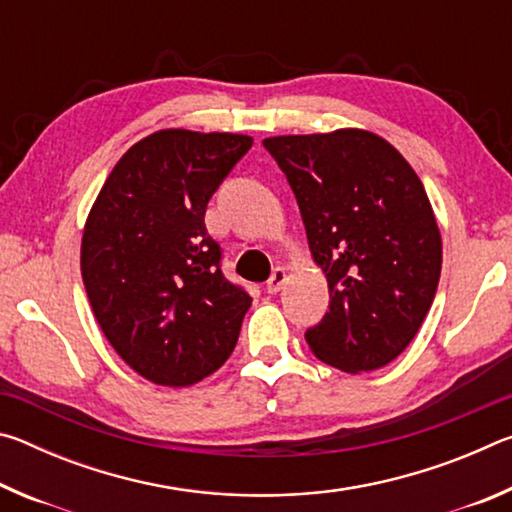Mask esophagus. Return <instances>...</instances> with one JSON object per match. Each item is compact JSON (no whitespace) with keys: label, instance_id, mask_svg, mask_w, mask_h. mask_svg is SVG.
Segmentation results:
<instances>
[{"label":"esophagus","instance_id":"1","mask_svg":"<svg viewBox=\"0 0 512 512\" xmlns=\"http://www.w3.org/2000/svg\"><path fill=\"white\" fill-rule=\"evenodd\" d=\"M287 280H289V273L284 271V268L277 266L275 271L271 273V277H268V282H266V291H268V293H277V291H282V289H284V284H287Z\"/></svg>","mask_w":512,"mask_h":512}]
</instances>
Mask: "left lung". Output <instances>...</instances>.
Masks as SVG:
<instances>
[{
  "mask_svg": "<svg viewBox=\"0 0 512 512\" xmlns=\"http://www.w3.org/2000/svg\"><path fill=\"white\" fill-rule=\"evenodd\" d=\"M323 268L329 311L305 339L343 372L400 357L433 302L443 241L427 192L402 153L361 128L266 137Z\"/></svg>",
  "mask_w": 512,
  "mask_h": 512,
  "instance_id": "obj_1",
  "label": "left lung"
}]
</instances>
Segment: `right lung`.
I'll list each match as a JSON object with an SVG mask.
<instances>
[{
  "label": "right lung",
  "instance_id": "1",
  "mask_svg": "<svg viewBox=\"0 0 512 512\" xmlns=\"http://www.w3.org/2000/svg\"><path fill=\"white\" fill-rule=\"evenodd\" d=\"M253 137L167 128L133 144L88 214L81 275L99 327L137 375L183 388L235 350L253 298L225 280L205 210Z\"/></svg>",
  "mask_w": 512,
  "mask_h": 512
}]
</instances>
